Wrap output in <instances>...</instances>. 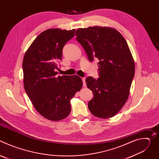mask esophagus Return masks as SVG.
Instances as JSON below:
<instances>
[{
  "label": "esophagus",
  "mask_w": 159,
  "mask_h": 159,
  "mask_svg": "<svg viewBox=\"0 0 159 159\" xmlns=\"http://www.w3.org/2000/svg\"><path fill=\"white\" fill-rule=\"evenodd\" d=\"M82 81H83V86L85 87L86 85V82H85V78H82Z\"/></svg>",
  "instance_id": "1"
}]
</instances>
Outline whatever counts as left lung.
Instances as JSON below:
<instances>
[{
    "instance_id": "left-lung-1",
    "label": "left lung",
    "mask_w": 159,
    "mask_h": 159,
    "mask_svg": "<svg viewBox=\"0 0 159 159\" xmlns=\"http://www.w3.org/2000/svg\"><path fill=\"white\" fill-rule=\"evenodd\" d=\"M75 36L89 60H99L100 77L96 80L88 77L85 80L94 96L88 103L89 109L98 118H112L127 101L134 74V61L128 45L118 31L110 27L79 28Z\"/></svg>"
}]
</instances>
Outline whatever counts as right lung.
Here are the masks:
<instances>
[{
    "label": "right lung",
    "instance_id": "obj_1",
    "mask_svg": "<svg viewBox=\"0 0 159 159\" xmlns=\"http://www.w3.org/2000/svg\"><path fill=\"white\" fill-rule=\"evenodd\" d=\"M75 30L49 29L41 33L26 52L22 61L25 91L39 115L57 121L71 112L70 100L82 87L78 75L57 76V62L65 43Z\"/></svg>",
    "mask_w": 159,
    "mask_h": 159
}]
</instances>
